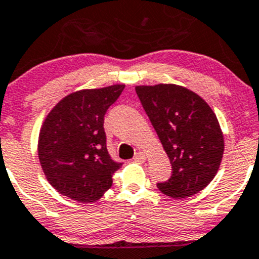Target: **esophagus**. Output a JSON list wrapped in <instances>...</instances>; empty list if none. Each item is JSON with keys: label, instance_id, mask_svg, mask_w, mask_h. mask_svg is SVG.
Here are the masks:
<instances>
[{"label": "esophagus", "instance_id": "obj_1", "mask_svg": "<svg viewBox=\"0 0 259 259\" xmlns=\"http://www.w3.org/2000/svg\"><path fill=\"white\" fill-rule=\"evenodd\" d=\"M134 159L137 162H144V161H146V154H144L143 152H137L134 156Z\"/></svg>", "mask_w": 259, "mask_h": 259}]
</instances>
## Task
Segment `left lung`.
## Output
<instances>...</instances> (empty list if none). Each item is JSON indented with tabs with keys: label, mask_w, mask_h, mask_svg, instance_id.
Segmentation results:
<instances>
[{
	"label": "left lung",
	"mask_w": 259,
	"mask_h": 259,
	"mask_svg": "<svg viewBox=\"0 0 259 259\" xmlns=\"http://www.w3.org/2000/svg\"><path fill=\"white\" fill-rule=\"evenodd\" d=\"M163 149L172 174L158 183L163 194L185 198L197 194L213 180L224 154L219 120L198 94L175 84L135 87Z\"/></svg>",
	"instance_id": "obj_1"
}]
</instances>
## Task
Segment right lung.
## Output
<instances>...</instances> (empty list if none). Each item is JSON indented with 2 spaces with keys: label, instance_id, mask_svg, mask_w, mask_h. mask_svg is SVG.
Segmentation results:
<instances>
[{
  "label": "right lung",
  "instance_id": "add662e5",
  "mask_svg": "<svg viewBox=\"0 0 259 259\" xmlns=\"http://www.w3.org/2000/svg\"><path fill=\"white\" fill-rule=\"evenodd\" d=\"M124 84L69 94L52 108L39 133L38 157L46 178L61 194L81 203L100 199L121 167L106 146L105 115Z\"/></svg>",
  "mask_w": 259,
  "mask_h": 259
}]
</instances>
